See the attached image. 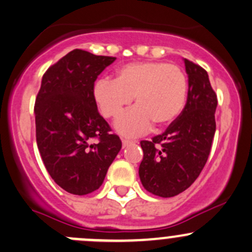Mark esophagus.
Wrapping results in <instances>:
<instances>
[{
  "instance_id": "34e87169",
  "label": "esophagus",
  "mask_w": 252,
  "mask_h": 252,
  "mask_svg": "<svg viewBox=\"0 0 252 252\" xmlns=\"http://www.w3.org/2000/svg\"><path fill=\"white\" fill-rule=\"evenodd\" d=\"M131 143H134V142H132V141H130V140L122 139V145H123V147H126V146L131 145Z\"/></svg>"
}]
</instances>
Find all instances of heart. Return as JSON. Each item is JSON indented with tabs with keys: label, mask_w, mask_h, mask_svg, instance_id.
<instances>
[{
	"label": "heart",
	"mask_w": 252,
	"mask_h": 252,
	"mask_svg": "<svg viewBox=\"0 0 252 252\" xmlns=\"http://www.w3.org/2000/svg\"><path fill=\"white\" fill-rule=\"evenodd\" d=\"M94 100L106 118L120 116L115 128L124 136H139L175 122L183 111L188 96L187 75L178 65L165 62H136L123 65L115 80H99L93 88Z\"/></svg>",
	"instance_id": "obj_1"
}]
</instances>
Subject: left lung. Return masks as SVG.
Segmentation results:
<instances>
[{"label":"left lung","instance_id":"8db88e82","mask_svg":"<svg viewBox=\"0 0 252 252\" xmlns=\"http://www.w3.org/2000/svg\"><path fill=\"white\" fill-rule=\"evenodd\" d=\"M184 64L189 90L183 111L161 135L141 141V183L160 197H173L196 181L211 153L217 128L218 99L208 74L187 59Z\"/></svg>","mask_w":252,"mask_h":252}]
</instances>
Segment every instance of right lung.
<instances>
[{"instance_id":"right-lung-1","label":"right lung","mask_w":252,"mask_h":252,"mask_svg":"<svg viewBox=\"0 0 252 252\" xmlns=\"http://www.w3.org/2000/svg\"><path fill=\"white\" fill-rule=\"evenodd\" d=\"M115 60L75 49L41 79L34 105L38 149L55 183L74 195L99 189L122 148L93 95L96 77Z\"/></svg>"}]
</instances>
